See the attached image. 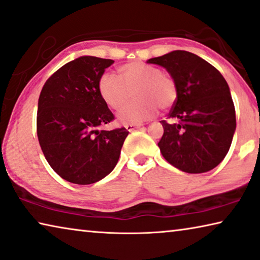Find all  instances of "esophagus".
Returning a JSON list of instances; mask_svg holds the SVG:
<instances>
[{"label":"esophagus","mask_w":260,"mask_h":260,"mask_svg":"<svg viewBox=\"0 0 260 260\" xmlns=\"http://www.w3.org/2000/svg\"><path fill=\"white\" fill-rule=\"evenodd\" d=\"M140 127H141V125H126L125 128L128 132H132V131H134L137 128H140Z\"/></svg>","instance_id":"1"}]
</instances>
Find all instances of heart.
Segmentation results:
<instances>
[{"mask_svg":"<svg viewBox=\"0 0 260 260\" xmlns=\"http://www.w3.org/2000/svg\"><path fill=\"white\" fill-rule=\"evenodd\" d=\"M121 77L104 73L98 81V92L109 108L120 110L129 102L132 92L137 102L127 105L118 114L123 125H140L150 120L158 108L170 109L177 101L174 78L159 68L143 62H131L120 68Z\"/></svg>","mask_w":260,"mask_h":260,"instance_id":"1","label":"heart"}]
</instances>
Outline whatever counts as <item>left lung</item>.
<instances>
[{
    "label": "left lung",
    "mask_w": 260,
    "mask_h": 260,
    "mask_svg": "<svg viewBox=\"0 0 260 260\" xmlns=\"http://www.w3.org/2000/svg\"><path fill=\"white\" fill-rule=\"evenodd\" d=\"M148 63L162 66L177 85V101L162 120L158 147L171 166L187 174H203L228 154L236 129V114L228 83L207 61L186 51H174Z\"/></svg>",
    "instance_id": "1"
}]
</instances>
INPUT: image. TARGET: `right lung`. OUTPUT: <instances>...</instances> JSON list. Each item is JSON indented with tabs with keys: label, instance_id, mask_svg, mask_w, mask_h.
<instances>
[{
	"label": "right lung",
	"instance_id": "obj_1",
	"mask_svg": "<svg viewBox=\"0 0 260 260\" xmlns=\"http://www.w3.org/2000/svg\"><path fill=\"white\" fill-rule=\"evenodd\" d=\"M113 62L77 57L57 69L40 92L39 145L51 168L69 183L89 185L108 176L128 135L125 127L98 129L114 119L98 92V81Z\"/></svg>",
	"mask_w": 260,
	"mask_h": 260
}]
</instances>
